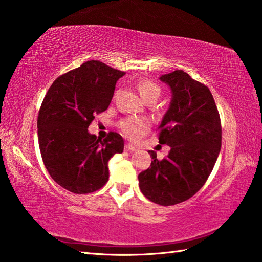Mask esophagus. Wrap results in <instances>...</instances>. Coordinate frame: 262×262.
<instances>
[{
    "label": "esophagus",
    "mask_w": 262,
    "mask_h": 262,
    "mask_svg": "<svg viewBox=\"0 0 262 262\" xmlns=\"http://www.w3.org/2000/svg\"><path fill=\"white\" fill-rule=\"evenodd\" d=\"M125 150H127V151H135V150H137V148L135 146L130 145V144H126L125 145Z\"/></svg>",
    "instance_id": "obj_1"
}]
</instances>
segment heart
<instances>
[{
	"label": "heart",
	"mask_w": 262,
	"mask_h": 262,
	"mask_svg": "<svg viewBox=\"0 0 262 262\" xmlns=\"http://www.w3.org/2000/svg\"><path fill=\"white\" fill-rule=\"evenodd\" d=\"M139 91L141 97L146 100L149 97H157L159 98L161 93V89L157 86L155 83L150 81H142L139 83ZM149 127V124L146 120L142 118H127L121 124V129L123 133L131 140L139 139L146 133V131Z\"/></svg>",
	"instance_id": "heart-1"
}]
</instances>
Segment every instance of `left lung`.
<instances>
[{
    "label": "left lung",
    "mask_w": 262,
    "mask_h": 262,
    "mask_svg": "<svg viewBox=\"0 0 262 262\" xmlns=\"http://www.w3.org/2000/svg\"><path fill=\"white\" fill-rule=\"evenodd\" d=\"M171 90L169 108L161 122L159 142L171 147L164 160L149 150L150 167L138 176L148 200L160 205L187 201L208 180L221 148L218 108L209 88L184 71L162 75Z\"/></svg>",
    "instance_id": "obj_1"
}]
</instances>
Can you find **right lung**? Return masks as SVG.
I'll return each mask as SVG.
<instances>
[{
    "instance_id": "right-lung-1",
    "label": "right lung",
    "mask_w": 262,
    "mask_h": 262,
    "mask_svg": "<svg viewBox=\"0 0 262 262\" xmlns=\"http://www.w3.org/2000/svg\"><path fill=\"white\" fill-rule=\"evenodd\" d=\"M124 75L103 62L86 61L59 76L44 97L37 117L39 150L49 174L62 188L88 194L110 178L108 162L123 151L124 140L116 132L101 140L88 127L110 106Z\"/></svg>"
}]
</instances>
